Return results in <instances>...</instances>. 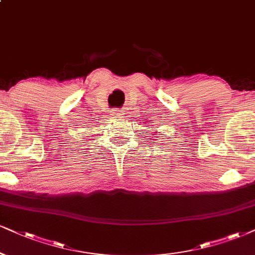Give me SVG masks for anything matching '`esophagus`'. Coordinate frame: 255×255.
Returning a JSON list of instances; mask_svg holds the SVG:
<instances>
[{
    "instance_id": "esophagus-1",
    "label": "esophagus",
    "mask_w": 255,
    "mask_h": 255,
    "mask_svg": "<svg viewBox=\"0 0 255 255\" xmlns=\"http://www.w3.org/2000/svg\"><path fill=\"white\" fill-rule=\"evenodd\" d=\"M123 115H124V112L122 110H112V116H115V117H121Z\"/></svg>"
}]
</instances>
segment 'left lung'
I'll list each match as a JSON object with an SVG mask.
<instances>
[{
    "mask_svg": "<svg viewBox=\"0 0 255 255\" xmlns=\"http://www.w3.org/2000/svg\"><path fill=\"white\" fill-rule=\"evenodd\" d=\"M155 133H157V131H155Z\"/></svg>",
    "mask_w": 255,
    "mask_h": 255,
    "instance_id": "left-lung-1",
    "label": "left lung"
}]
</instances>
